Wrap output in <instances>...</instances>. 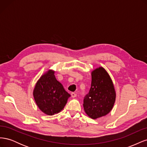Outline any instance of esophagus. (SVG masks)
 <instances>
[{"label": "esophagus", "mask_w": 147, "mask_h": 147, "mask_svg": "<svg viewBox=\"0 0 147 147\" xmlns=\"http://www.w3.org/2000/svg\"><path fill=\"white\" fill-rule=\"evenodd\" d=\"M71 96H72V97H77V94L75 92H72L71 93Z\"/></svg>", "instance_id": "34e87169"}]
</instances>
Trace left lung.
Wrapping results in <instances>:
<instances>
[{
  "mask_svg": "<svg viewBox=\"0 0 147 147\" xmlns=\"http://www.w3.org/2000/svg\"><path fill=\"white\" fill-rule=\"evenodd\" d=\"M91 77V88L84 98L83 107L88 116L95 119L112 110L116 92L112 79L102 67L93 70Z\"/></svg>",
  "mask_w": 147,
  "mask_h": 147,
  "instance_id": "8db88e82",
  "label": "left lung"
}]
</instances>
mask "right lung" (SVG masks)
I'll return each instance as SVG.
<instances>
[{
  "mask_svg": "<svg viewBox=\"0 0 147 147\" xmlns=\"http://www.w3.org/2000/svg\"><path fill=\"white\" fill-rule=\"evenodd\" d=\"M33 95L42 112L53 115L64 109L70 95L55 76V71L49 70L37 81Z\"/></svg>",
  "mask_w": 147,
  "mask_h": 147,
  "instance_id": "right-lung-1",
  "label": "right lung"
}]
</instances>
